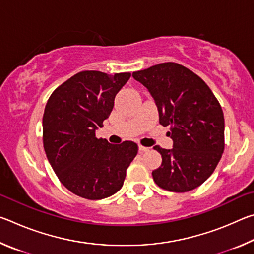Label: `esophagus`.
I'll return each mask as SVG.
<instances>
[{
    "instance_id": "1",
    "label": "esophagus",
    "mask_w": 254,
    "mask_h": 254,
    "mask_svg": "<svg viewBox=\"0 0 254 254\" xmlns=\"http://www.w3.org/2000/svg\"><path fill=\"white\" fill-rule=\"evenodd\" d=\"M139 151H140V152H145V151H149V148H148V147H143V145L139 144Z\"/></svg>"
}]
</instances>
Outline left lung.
Here are the masks:
<instances>
[{"label": "left lung", "instance_id": "8db88e82", "mask_svg": "<svg viewBox=\"0 0 254 254\" xmlns=\"http://www.w3.org/2000/svg\"><path fill=\"white\" fill-rule=\"evenodd\" d=\"M132 76L148 88L159 122L170 127L174 141L170 150L154 147L162 157L152 171L154 183L175 192L200 186L224 151V115L217 98L198 75L177 63L158 64Z\"/></svg>", "mask_w": 254, "mask_h": 254}]
</instances>
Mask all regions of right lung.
Wrapping results in <instances>:
<instances>
[{
	"label": "right lung",
	"instance_id": "right-lung-1",
	"mask_svg": "<svg viewBox=\"0 0 254 254\" xmlns=\"http://www.w3.org/2000/svg\"><path fill=\"white\" fill-rule=\"evenodd\" d=\"M130 77V72H77L46 104L42 140L47 158L60 183L83 198L103 199L119 191L137 153L133 141L111 144L95 135Z\"/></svg>",
	"mask_w": 254,
	"mask_h": 254
}]
</instances>
